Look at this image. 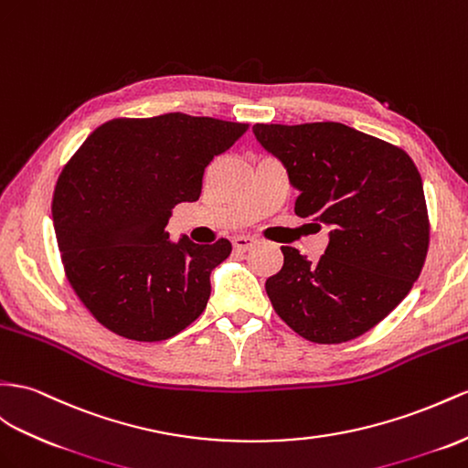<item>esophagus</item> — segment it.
Listing matches in <instances>:
<instances>
[{
    "mask_svg": "<svg viewBox=\"0 0 468 468\" xmlns=\"http://www.w3.org/2000/svg\"><path fill=\"white\" fill-rule=\"evenodd\" d=\"M257 245V239L247 237V235H239L233 239V247L235 250H249L250 247Z\"/></svg>",
    "mask_w": 468,
    "mask_h": 468,
    "instance_id": "1",
    "label": "esophagus"
}]
</instances>
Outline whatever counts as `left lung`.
Segmentation results:
<instances>
[{"label":"left lung","instance_id":"obj_1","mask_svg":"<svg viewBox=\"0 0 468 468\" xmlns=\"http://www.w3.org/2000/svg\"><path fill=\"white\" fill-rule=\"evenodd\" d=\"M262 148L301 189L294 211L332 227L316 265L281 247L265 289L298 336L342 344L374 328L411 291L425 265L429 213L410 154L340 122L255 124Z\"/></svg>","mask_w":468,"mask_h":468}]
</instances>
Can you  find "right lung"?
I'll list each match as a JSON object with an SVG mask.
<instances>
[{
	"label": "right lung",
	"mask_w": 468,
	"mask_h": 468,
	"mask_svg": "<svg viewBox=\"0 0 468 468\" xmlns=\"http://www.w3.org/2000/svg\"><path fill=\"white\" fill-rule=\"evenodd\" d=\"M249 124L170 112L112 118L73 154L53 194L67 281L104 328L162 342L206 310L211 271L231 253L165 231L172 207L197 201L206 167Z\"/></svg>",
	"instance_id": "obj_1"
}]
</instances>
